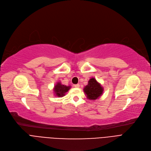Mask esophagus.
<instances>
[{
    "label": "esophagus",
    "mask_w": 151,
    "mask_h": 151,
    "mask_svg": "<svg viewBox=\"0 0 151 151\" xmlns=\"http://www.w3.org/2000/svg\"><path fill=\"white\" fill-rule=\"evenodd\" d=\"M74 87H76V88H79L80 85L79 84H76V85H74Z\"/></svg>",
    "instance_id": "esophagus-1"
}]
</instances>
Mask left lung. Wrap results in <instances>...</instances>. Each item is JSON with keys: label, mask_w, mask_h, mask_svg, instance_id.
<instances>
[{"label": "left lung", "mask_w": 151, "mask_h": 151, "mask_svg": "<svg viewBox=\"0 0 151 151\" xmlns=\"http://www.w3.org/2000/svg\"><path fill=\"white\" fill-rule=\"evenodd\" d=\"M103 87L95 78H91L88 81V85L83 88L87 97L90 100H95L98 99L103 94Z\"/></svg>", "instance_id": "1"}]
</instances>
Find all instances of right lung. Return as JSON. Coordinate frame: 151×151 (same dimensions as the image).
<instances>
[{
  "instance_id": "obj_1",
  "label": "right lung",
  "mask_w": 151,
  "mask_h": 151,
  "mask_svg": "<svg viewBox=\"0 0 151 151\" xmlns=\"http://www.w3.org/2000/svg\"><path fill=\"white\" fill-rule=\"evenodd\" d=\"M70 88V86L62 85L61 82H58L55 85L53 91L56 96L58 97H63L65 95V93L68 92Z\"/></svg>"
}]
</instances>
